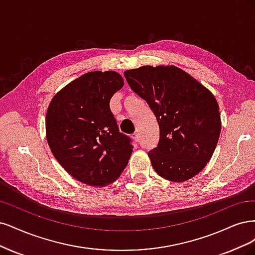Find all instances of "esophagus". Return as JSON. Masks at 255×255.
Instances as JSON below:
<instances>
[{
    "mask_svg": "<svg viewBox=\"0 0 255 255\" xmlns=\"http://www.w3.org/2000/svg\"><path fill=\"white\" fill-rule=\"evenodd\" d=\"M132 138L134 139L135 142H138V141H139V134H138V133H136V132H135V133H133V134H132Z\"/></svg>",
    "mask_w": 255,
    "mask_h": 255,
    "instance_id": "esophagus-1",
    "label": "esophagus"
}]
</instances>
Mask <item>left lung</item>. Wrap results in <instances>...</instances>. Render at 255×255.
Listing matches in <instances>:
<instances>
[{
	"mask_svg": "<svg viewBox=\"0 0 255 255\" xmlns=\"http://www.w3.org/2000/svg\"><path fill=\"white\" fill-rule=\"evenodd\" d=\"M124 76L157 118L160 139L148 152L155 172L172 182L199 174L214 153L220 135L215 96L175 65H143L125 71Z\"/></svg>",
	"mask_w": 255,
	"mask_h": 255,
	"instance_id": "obj_1",
	"label": "left lung"
}]
</instances>
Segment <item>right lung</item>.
<instances>
[{"mask_svg": "<svg viewBox=\"0 0 255 255\" xmlns=\"http://www.w3.org/2000/svg\"><path fill=\"white\" fill-rule=\"evenodd\" d=\"M123 86L118 72H89L61 89L47 108L48 146L60 165L85 184L116 181L132 153L131 139L120 132L110 110L111 97Z\"/></svg>", "mask_w": 255, "mask_h": 255, "instance_id": "add662e5", "label": "right lung"}]
</instances>
